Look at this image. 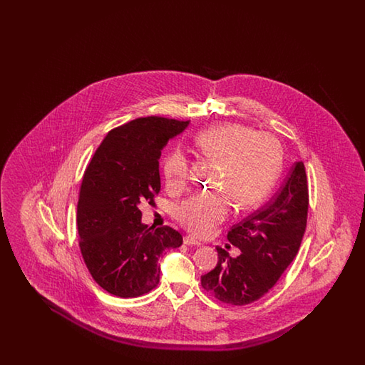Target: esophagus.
Segmentation results:
<instances>
[{
    "instance_id": "obj_1",
    "label": "esophagus",
    "mask_w": 365,
    "mask_h": 365,
    "mask_svg": "<svg viewBox=\"0 0 365 365\" xmlns=\"http://www.w3.org/2000/svg\"><path fill=\"white\" fill-rule=\"evenodd\" d=\"M184 244L185 245H194V247H200L201 245V242L198 240H195L193 236H190V235H187L184 237Z\"/></svg>"
}]
</instances>
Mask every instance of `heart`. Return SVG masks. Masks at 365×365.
Wrapping results in <instances>:
<instances>
[{"label":"heart","instance_id":"obj_1","mask_svg":"<svg viewBox=\"0 0 365 365\" xmlns=\"http://www.w3.org/2000/svg\"><path fill=\"white\" fill-rule=\"evenodd\" d=\"M195 148L210 162L220 165L217 193H200L182 202L176 217L195 236H207L228 217L232 200L242 210L258 207L272 192L282 165V148L272 134L255 132L241 124L215 125L197 134ZM165 186L179 192L186 184L189 163L175 148L162 164Z\"/></svg>","mask_w":365,"mask_h":365}]
</instances>
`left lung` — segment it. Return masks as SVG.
I'll use <instances>...</instances> for the list:
<instances>
[{
    "instance_id": "8db88e82",
    "label": "left lung",
    "mask_w": 365,
    "mask_h": 365,
    "mask_svg": "<svg viewBox=\"0 0 365 365\" xmlns=\"http://www.w3.org/2000/svg\"><path fill=\"white\" fill-rule=\"evenodd\" d=\"M308 205L305 167L296 162L272 201L233 225L227 235L240 255L232 258L217 247V266L202 275V287L231 305H247L267 294L299 252Z\"/></svg>"
}]
</instances>
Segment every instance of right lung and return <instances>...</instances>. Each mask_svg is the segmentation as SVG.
Segmentation results:
<instances>
[{
	"mask_svg": "<svg viewBox=\"0 0 365 365\" xmlns=\"http://www.w3.org/2000/svg\"><path fill=\"white\" fill-rule=\"evenodd\" d=\"M189 121L140 117L110 130L86 168L77 206L79 248L93 280L112 295L137 297L159 283V259L182 236L140 222L142 202L160 190L159 158Z\"/></svg>",
	"mask_w": 365,
	"mask_h": 365,
	"instance_id": "obj_1",
	"label": "right lung"
}]
</instances>
